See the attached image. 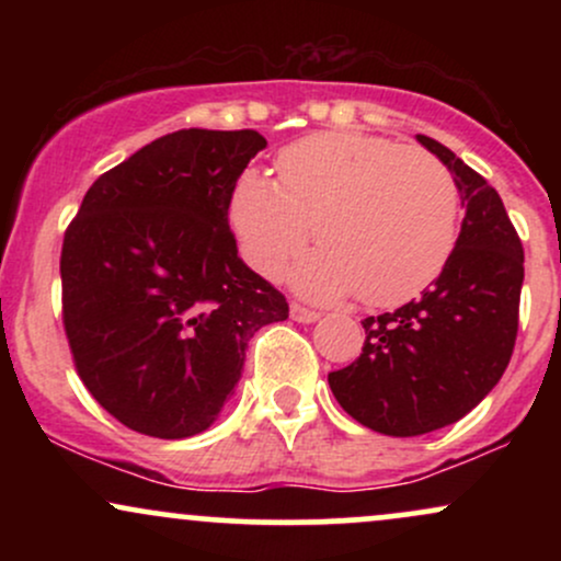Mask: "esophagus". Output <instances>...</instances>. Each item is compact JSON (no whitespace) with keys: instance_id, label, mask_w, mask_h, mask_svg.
Masks as SVG:
<instances>
[{"instance_id":"1","label":"esophagus","mask_w":561,"mask_h":561,"mask_svg":"<svg viewBox=\"0 0 561 561\" xmlns=\"http://www.w3.org/2000/svg\"><path fill=\"white\" fill-rule=\"evenodd\" d=\"M289 317H293L295 321H300V324H313V321L319 319V313L311 311V308L293 302V306H289Z\"/></svg>"}]
</instances>
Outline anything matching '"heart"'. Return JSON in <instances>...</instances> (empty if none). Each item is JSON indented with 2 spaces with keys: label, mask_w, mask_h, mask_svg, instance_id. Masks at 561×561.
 Instances as JSON below:
<instances>
[{
  "label": "heart",
  "mask_w": 561,
  "mask_h": 561,
  "mask_svg": "<svg viewBox=\"0 0 561 561\" xmlns=\"http://www.w3.org/2000/svg\"><path fill=\"white\" fill-rule=\"evenodd\" d=\"M276 182L242 173L231 227L261 274L279 272L317 234L321 248L293 272L311 298L401 306L433 285L456 248L459 190L446 165L416 147L319 134L282 150Z\"/></svg>",
  "instance_id": "heart-1"
}]
</instances>
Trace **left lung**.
Instances as JSON below:
<instances>
[{
  "instance_id": "8db88e82",
  "label": "left lung",
  "mask_w": 561,
  "mask_h": 561,
  "mask_svg": "<svg viewBox=\"0 0 561 561\" xmlns=\"http://www.w3.org/2000/svg\"><path fill=\"white\" fill-rule=\"evenodd\" d=\"M454 173L465 221L440 276L392 313L364 319V351L330 388L364 427L414 437L459 422L495 388L519 324L525 253L504 203L440 141L416 134Z\"/></svg>"
}]
</instances>
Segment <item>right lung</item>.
I'll list each match as a JSON object with an SVG mask.
<instances>
[{
  "mask_svg": "<svg viewBox=\"0 0 561 561\" xmlns=\"http://www.w3.org/2000/svg\"><path fill=\"white\" fill-rule=\"evenodd\" d=\"M266 147L253 128H182L89 186L60 255L76 371L128 430L182 440L218 420L244 347L289 306L237 255L229 205Z\"/></svg>",
  "mask_w": 561,
  "mask_h": 561,
  "instance_id": "add662e5",
  "label": "right lung"
}]
</instances>
